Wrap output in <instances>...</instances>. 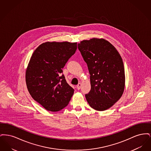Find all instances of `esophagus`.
Segmentation results:
<instances>
[{
    "label": "esophagus",
    "mask_w": 151,
    "mask_h": 151,
    "mask_svg": "<svg viewBox=\"0 0 151 151\" xmlns=\"http://www.w3.org/2000/svg\"><path fill=\"white\" fill-rule=\"evenodd\" d=\"M81 83H79L78 85H77V86H76V88H77V89L79 90L80 88H81Z\"/></svg>",
    "instance_id": "obj_1"
}]
</instances>
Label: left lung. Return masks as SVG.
Segmentation results:
<instances>
[{
	"label": "left lung",
	"mask_w": 151,
	"mask_h": 151,
	"mask_svg": "<svg viewBox=\"0 0 151 151\" xmlns=\"http://www.w3.org/2000/svg\"><path fill=\"white\" fill-rule=\"evenodd\" d=\"M88 65L91 89L86 94L91 107L104 111L120 99L125 86L122 58L115 47L104 38H92L78 43Z\"/></svg>",
	"instance_id": "1"
}]
</instances>
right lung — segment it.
<instances>
[{
    "label": "right lung",
    "mask_w": 151,
    "mask_h": 151,
    "mask_svg": "<svg viewBox=\"0 0 151 151\" xmlns=\"http://www.w3.org/2000/svg\"><path fill=\"white\" fill-rule=\"evenodd\" d=\"M76 49L77 42H46L30 58L25 72L27 86L32 97L48 111L63 109L74 93L61 73Z\"/></svg>",
    "instance_id": "1"
}]
</instances>
